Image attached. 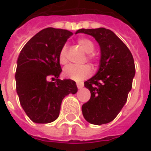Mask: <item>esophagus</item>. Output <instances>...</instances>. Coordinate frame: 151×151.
<instances>
[{
  "label": "esophagus",
  "instance_id": "34e87169",
  "mask_svg": "<svg viewBox=\"0 0 151 151\" xmlns=\"http://www.w3.org/2000/svg\"><path fill=\"white\" fill-rule=\"evenodd\" d=\"M76 86H77V87H78L79 89H81V88H82V87H84V84H83L82 82H77V83H76Z\"/></svg>",
  "mask_w": 151,
  "mask_h": 151
}]
</instances>
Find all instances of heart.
<instances>
[{"instance_id":"1","label":"heart","mask_w":151,"mask_h":151,"mask_svg":"<svg viewBox=\"0 0 151 151\" xmlns=\"http://www.w3.org/2000/svg\"><path fill=\"white\" fill-rule=\"evenodd\" d=\"M77 43L81 47V48L87 53L93 52L94 50L93 43L88 39H86V38L79 39ZM87 58L88 60H91V61H95V59H96L95 56L93 54H88ZM58 60L61 64H65L68 62L67 47L65 46L63 47L59 52ZM92 72H93V69L89 64H83V65L70 64L64 69L63 75L66 78L74 80V81H81V80L85 79L88 76H90Z\"/></svg>"}]
</instances>
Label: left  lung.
<instances>
[{
    "label": "left lung",
    "mask_w": 151,
    "mask_h": 151,
    "mask_svg": "<svg viewBox=\"0 0 151 151\" xmlns=\"http://www.w3.org/2000/svg\"><path fill=\"white\" fill-rule=\"evenodd\" d=\"M78 33L93 35L101 49L99 71L84 82L91 98L82 105V114L92 124H106L117 116L127 100L135 75L134 60L128 47L109 29H81Z\"/></svg>",
    "instance_id": "1"
}]
</instances>
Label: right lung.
<instances>
[{"instance_id": "add662e5", "label": "right lung", "mask_w": 151, "mask_h": 151, "mask_svg": "<svg viewBox=\"0 0 151 151\" xmlns=\"http://www.w3.org/2000/svg\"><path fill=\"white\" fill-rule=\"evenodd\" d=\"M73 33L47 28L32 37L21 50L15 74L19 102L29 118L50 123L59 116L62 100L77 92L76 81L60 80L59 52ZM48 79H52L51 82Z\"/></svg>"}]
</instances>
